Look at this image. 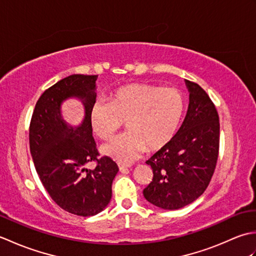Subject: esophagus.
<instances>
[{"mask_svg": "<svg viewBox=\"0 0 256 256\" xmlns=\"http://www.w3.org/2000/svg\"><path fill=\"white\" fill-rule=\"evenodd\" d=\"M130 167L128 164H123V162H118V168L121 172H126L128 168Z\"/></svg>", "mask_w": 256, "mask_h": 256, "instance_id": "esophagus-1", "label": "esophagus"}]
</instances>
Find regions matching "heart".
Wrapping results in <instances>:
<instances>
[{"label": "heart", "mask_w": 256, "mask_h": 256, "mask_svg": "<svg viewBox=\"0 0 256 256\" xmlns=\"http://www.w3.org/2000/svg\"><path fill=\"white\" fill-rule=\"evenodd\" d=\"M186 102L176 88L133 82L118 86L108 103L98 101L91 108L90 123L98 138L108 140L125 122L128 131L101 148L103 154L128 162L145 148L155 152L175 136L184 116Z\"/></svg>", "instance_id": "b5f03b06"}]
</instances>
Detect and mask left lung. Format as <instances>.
Here are the masks:
<instances>
[{"label":"left lung","instance_id":"1","mask_svg":"<svg viewBox=\"0 0 256 256\" xmlns=\"http://www.w3.org/2000/svg\"><path fill=\"white\" fill-rule=\"evenodd\" d=\"M188 111L177 134L146 164L153 179L143 190L148 202L167 210L192 204L208 187L219 155L220 123L216 106L199 84L186 80Z\"/></svg>","mask_w":256,"mask_h":256}]
</instances>
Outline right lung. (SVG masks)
Returning <instances> with one entry per match:
<instances>
[{"mask_svg":"<svg viewBox=\"0 0 256 256\" xmlns=\"http://www.w3.org/2000/svg\"><path fill=\"white\" fill-rule=\"evenodd\" d=\"M98 76L72 74L45 90L30 124V148L42 186L64 211L76 216L99 214L110 202L112 182L118 172L108 156L99 158L92 136L90 111L96 103ZM70 96L83 100L86 116L79 128L61 118L60 104ZM96 161L94 170L84 165Z\"/></svg>","mask_w":256,"mask_h":256,"instance_id":"obj_1","label":"right lung"}]
</instances>
